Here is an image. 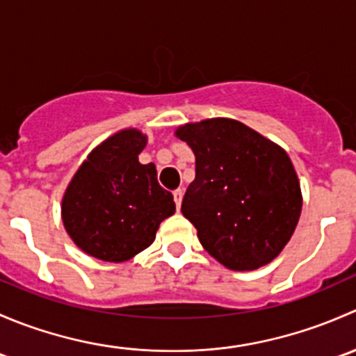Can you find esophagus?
Returning a JSON list of instances; mask_svg holds the SVG:
<instances>
[{"instance_id":"34e87169","label":"esophagus","mask_w":356,"mask_h":356,"mask_svg":"<svg viewBox=\"0 0 356 356\" xmlns=\"http://www.w3.org/2000/svg\"><path fill=\"white\" fill-rule=\"evenodd\" d=\"M182 196H184V191H182V189H175V191H174V201H175V207H177V210L181 208Z\"/></svg>"}]
</instances>
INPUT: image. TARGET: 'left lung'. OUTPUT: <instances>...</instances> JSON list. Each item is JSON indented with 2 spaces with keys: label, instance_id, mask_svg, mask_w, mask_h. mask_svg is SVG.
Wrapping results in <instances>:
<instances>
[{
  "label": "left lung",
  "instance_id": "left-lung-1",
  "mask_svg": "<svg viewBox=\"0 0 356 356\" xmlns=\"http://www.w3.org/2000/svg\"><path fill=\"white\" fill-rule=\"evenodd\" d=\"M175 134L196 156L181 211L204 250L231 270L274 260L301 213L300 182L284 149L229 118L182 125Z\"/></svg>",
  "mask_w": 356,
  "mask_h": 356
}]
</instances>
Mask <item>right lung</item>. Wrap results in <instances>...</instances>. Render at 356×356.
Returning <instances> with one entry per match:
<instances>
[{"mask_svg":"<svg viewBox=\"0 0 356 356\" xmlns=\"http://www.w3.org/2000/svg\"><path fill=\"white\" fill-rule=\"evenodd\" d=\"M146 138L120 131L99 145L67 188L62 218L74 243L103 261H125L155 241L156 229L175 211L172 193L161 188L153 163L138 155Z\"/></svg>","mask_w":356,"mask_h":356,"instance_id":"obj_1","label":"right lung"}]
</instances>
